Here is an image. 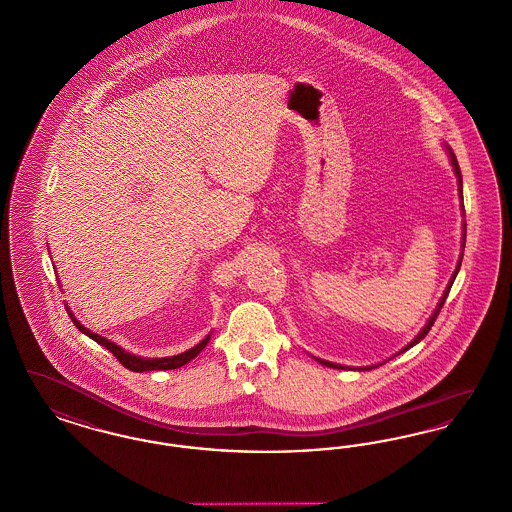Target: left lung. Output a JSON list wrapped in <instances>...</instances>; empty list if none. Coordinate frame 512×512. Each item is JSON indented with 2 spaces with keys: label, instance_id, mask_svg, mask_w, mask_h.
<instances>
[{
  "label": "left lung",
  "instance_id": "obj_1",
  "mask_svg": "<svg viewBox=\"0 0 512 512\" xmlns=\"http://www.w3.org/2000/svg\"><path fill=\"white\" fill-rule=\"evenodd\" d=\"M445 151H447V155H449V162H451V166H453V172H455V176H457V185H459V199H461V210L465 212V204H463V176H461V168H459V162H457V158L453 155V151L445 145ZM465 241H467V223L463 222V241H461V256H459V262H457V267H455V271H453V275H451V279H449V283H447V287H445L444 294H442V298H440V302H438V306H436V310L434 313L428 317V321H426V325H424L423 329H421V333L417 334L403 350H400L398 354H403V352H407L409 348H413L415 344H419L421 340H423L424 336L428 334V331L432 329V325H434V321H436V317H438V313L442 310V306H444L445 298H447V294H449V289H451V285H453V281H455V277H457V273H459V269H461V262H463V252H465ZM315 361H319L321 365H325V367H333V369H354V371H371V369H375L378 365H382V363H386V361H382V363H378V365H367V367H346V365H338V363H331V361H327V359H319V357H313Z\"/></svg>",
  "mask_w": 512,
  "mask_h": 512
}]
</instances>
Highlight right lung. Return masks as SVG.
Instances as JSON below:
<instances>
[{"label": "right lung", "instance_id": "add662e5", "mask_svg": "<svg viewBox=\"0 0 512 512\" xmlns=\"http://www.w3.org/2000/svg\"><path fill=\"white\" fill-rule=\"evenodd\" d=\"M68 315H70V319H72V323L76 325V329H80L82 333L89 336L91 340H95L97 344H101V346H105L109 352H111L112 356L116 357L126 369H130V371H135V373H143V371H168V369H179V367H183L185 363H189L191 359H195V357L199 356L200 352L206 348V344L210 342V334L206 336V338H202L197 346H193L191 350H187V352H183V354H178V356H170V357H141L135 356V354H130V352H126L124 348H120V346H116L114 342L111 340H107L105 336H101V334L91 333L88 327H84L76 317H74V313L70 312V308L67 306Z\"/></svg>", "mask_w": 512, "mask_h": 512}]
</instances>
